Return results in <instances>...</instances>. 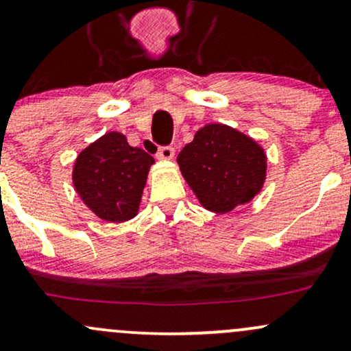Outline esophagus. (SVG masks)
<instances>
[{"label":"esophagus","mask_w":351,"mask_h":351,"mask_svg":"<svg viewBox=\"0 0 351 351\" xmlns=\"http://www.w3.org/2000/svg\"><path fill=\"white\" fill-rule=\"evenodd\" d=\"M174 154H176V151L172 146H160L158 152H156V158H158L159 160H171L172 158H174Z\"/></svg>","instance_id":"34e87169"}]
</instances>
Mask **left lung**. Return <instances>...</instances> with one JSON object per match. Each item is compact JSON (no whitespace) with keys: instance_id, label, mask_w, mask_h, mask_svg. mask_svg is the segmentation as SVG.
<instances>
[{"instance_id":"left-lung-1","label":"left lung","mask_w":351,"mask_h":351,"mask_svg":"<svg viewBox=\"0 0 351 351\" xmlns=\"http://www.w3.org/2000/svg\"><path fill=\"white\" fill-rule=\"evenodd\" d=\"M180 172L210 212L226 213L246 204L266 179L265 149L225 125H207L177 156Z\"/></svg>"}]
</instances>
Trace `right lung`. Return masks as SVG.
Segmentation results:
<instances>
[{
	"label": "right lung",
	"mask_w": 351,
	"mask_h": 351,
	"mask_svg": "<svg viewBox=\"0 0 351 351\" xmlns=\"http://www.w3.org/2000/svg\"><path fill=\"white\" fill-rule=\"evenodd\" d=\"M154 158L130 146L126 136L111 131L78 154L72 179L84 204L101 220L136 217Z\"/></svg>",
	"instance_id": "1"
}]
</instances>
